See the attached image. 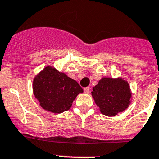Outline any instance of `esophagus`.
<instances>
[{
    "label": "esophagus",
    "mask_w": 159,
    "mask_h": 159,
    "mask_svg": "<svg viewBox=\"0 0 159 159\" xmlns=\"http://www.w3.org/2000/svg\"><path fill=\"white\" fill-rule=\"evenodd\" d=\"M89 91H90L89 87H85V88H84V92H85V93H89Z\"/></svg>",
    "instance_id": "34e87169"
}]
</instances>
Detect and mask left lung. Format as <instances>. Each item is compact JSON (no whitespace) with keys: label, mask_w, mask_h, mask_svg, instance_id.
<instances>
[{"label":"left lung","mask_w":159,"mask_h":159,"mask_svg":"<svg viewBox=\"0 0 159 159\" xmlns=\"http://www.w3.org/2000/svg\"><path fill=\"white\" fill-rule=\"evenodd\" d=\"M91 93L101 113L107 116L122 112L131 104L129 84L121 78H102L93 88Z\"/></svg>","instance_id":"8db88e82"}]
</instances>
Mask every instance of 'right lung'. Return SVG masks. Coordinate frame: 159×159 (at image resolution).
<instances>
[{
  "instance_id": "add662e5",
  "label": "right lung",
  "mask_w": 159,
  "mask_h": 159,
  "mask_svg": "<svg viewBox=\"0 0 159 159\" xmlns=\"http://www.w3.org/2000/svg\"><path fill=\"white\" fill-rule=\"evenodd\" d=\"M33 93L43 109L53 113L69 110L83 89L75 80L51 66H46L33 80Z\"/></svg>"
}]
</instances>
